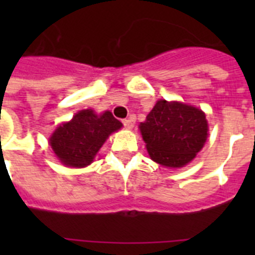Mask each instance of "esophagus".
Returning <instances> with one entry per match:
<instances>
[{"label":"esophagus","mask_w":255,"mask_h":255,"mask_svg":"<svg viewBox=\"0 0 255 255\" xmlns=\"http://www.w3.org/2000/svg\"><path fill=\"white\" fill-rule=\"evenodd\" d=\"M123 124L126 129H132V126H134V123L131 120H123Z\"/></svg>","instance_id":"1"}]
</instances>
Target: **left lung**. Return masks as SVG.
I'll list each match as a JSON object with an SVG mask.
<instances>
[{
	"label": "left lung",
	"mask_w": 255,
	"mask_h": 255,
	"mask_svg": "<svg viewBox=\"0 0 255 255\" xmlns=\"http://www.w3.org/2000/svg\"><path fill=\"white\" fill-rule=\"evenodd\" d=\"M150 158L166 167H181L203 148L208 124L206 115L191 106L158 101L140 124Z\"/></svg>",
	"instance_id": "obj_1"
}]
</instances>
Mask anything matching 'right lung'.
Instances as JSON below:
<instances>
[{"mask_svg":"<svg viewBox=\"0 0 255 255\" xmlns=\"http://www.w3.org/2000/svg\"><path fill=\"white\" fill-rule=\"evenodd\" d=\"M123 126L110 111L97 116L92 110L76 114L70 123L62 124L49 139L60 161L70 167H85L111 132Z\"/></svg>","mask_w":255,"mask_h":255,"instance_id":"add662e5","label":"right lung"}]
</instances>
